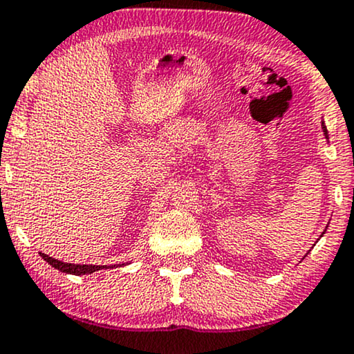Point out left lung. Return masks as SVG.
<instances>
[{"instance_id":"8db88e82","label":"left lung","mask_w":354,"mask_h":354,"mask_svg":"<svg viewBox=\"0 0 354 354\" xmlns=\"http://www.w3.org/2000/svg\"><path fill=\"white\" fill-rule=\"evenodd\" d=\"M321 126H323V133H324V136L328 138V129H326V126H324V121H323V123H321Z\"/></svg>"}]
</instances>
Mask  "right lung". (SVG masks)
Wrapping results in <instances>:
<instances>
[{
	"label": "right lung",
	"instance_id": "obj_1",
	"mask_svg": "<svg viewBox=\"0 0 354 354\" xmlns=\"http://www.w3.org/2000/svg\"><path fill=\"white\" fill-rule=\"evenodd\" d=\"M39 254H41V258L44 259V261L50 263L53 268H56V270L63 271V273H68V274H76V276L91 274V273H95V271L106 270V268H113V265L111 266H106V265H73V263L58 261V259L51 258V256H48L44 253H39Z\"/></svg>",
	"mask_w": 354,
	"mask_h": 354
}]
</instances>
